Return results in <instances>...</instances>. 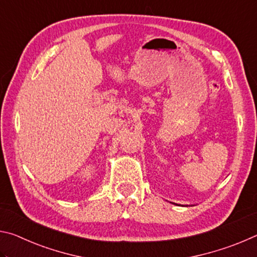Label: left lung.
I'll use <instances>...</instances> for the list:
<instances>
[{
  "label": "left lung",
  "mask_w": 257,
  "mask_h": 257,
  "mask_svg": "<svg viewBox=\"0 0 257 257\" xmlns=\"http://www.w3.org/2000/svg\"><path fill=\"white\" fill-rule=\"evenodd\" d=\"M173 204H175V203H173Z\"/></svg>",
  "instance_id": "obj_1"
}]
</instances>
